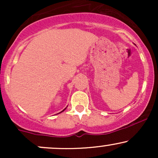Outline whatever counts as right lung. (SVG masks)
Here are the masks:
<instances>
[{"label":"right lung","mask_w":158,"mask_h":158,"mask_svg":"<svg viewBox=\"0 0 158 158\" xmlns=\"http://www.w3.org/2000/svg\"><path fill=\"white\" fill-rule=\"evenodd\" d=\"M65 110V109H64V110ZM63 110H62V111H63Z\"/></svg>","instance_id":"right-lung-1"}]
</instances>
